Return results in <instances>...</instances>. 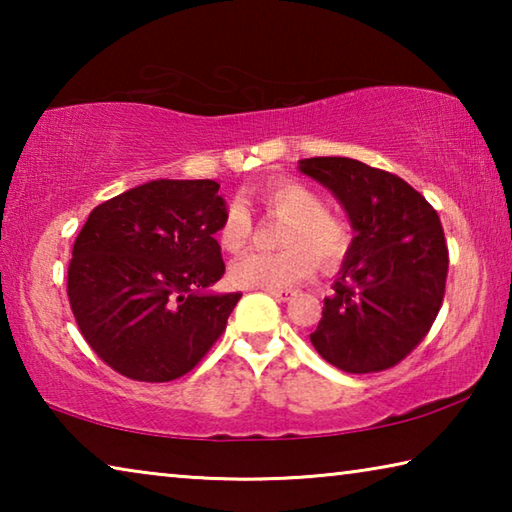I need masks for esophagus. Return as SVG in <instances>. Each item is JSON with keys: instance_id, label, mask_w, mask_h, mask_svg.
Masks as SVG:
<instances>
[{"instance_id": "esophagus-1", "label": "esophagus", "mask_w": 512, "mask_h": 512, "mask_svg": "<svg viewBox=\"0 0 512 512\" xmlns=\"http://www.w3.org/2000/svg\"><path fill=\"white\" fill-rule=\"evenodd\" d=\"M266 293H268V296H273L275 300H291L293 296H296V291H293V289H264Z\"/></svg>"}]
</instances>
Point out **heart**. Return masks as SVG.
<instances>
[{"instance_id": "1", "label": "heart", "mask_w": 512, "mask_h": 512, "mask_svg": "<svg viewBox=\"0 0 512 512\" xmlns=\"http://www.w3.org/2000/svg\"><path fill=\"white\" fill-rule=\"evenodd\" d=\"M259 203L268 214L287 219L282 228L280 253L241 255L230 266V280L244 289H280L305 280L316 268L343 262L350 248V228L339 216L327 212L325 198L298 180H271L259 189ZM253 235V216L241 198L225 205L219 225V244L228 253H239Z\"/></svg>"}]
</instances>
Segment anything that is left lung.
<instances>
[{"label":"left lung","mask_w":512,"mask_h":512,"mask_svg":"<svg viewBox=\"0 0 512 512\" xmlns=\"http://www.w3.org/2000/svg\"><path fill=\"white\" fill-rule=\"evenodd\" d=\"M300 171L332 189L354 230L309 339L343 372L393 368L418 348L443 307L449 253L438 212L400 176L359 160L307 158Z\"/></svg>","instance_id":"1"}]
</instances>
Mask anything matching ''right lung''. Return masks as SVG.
I'll return each instance as SVG.
<instances>
[{
    "label": "right lung",
    "mask_w": 512,
    "mask_h": 512,
    "mask_svg": "<svg viewBox=\"0 0 512 512\" xmlns=\"http://www.w3.org/2000/svg\"><path fill=\"white\" fill-rule=\"evenodd\" d=\"M214 180H151L90 212L74 241L67 298L83 339L119 375L171 381L198 366L241 293L214 296L225 212Z\"/></svg>",
    "instance_id": "obj_1"
}]
</instances>
